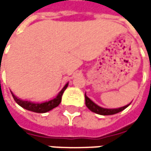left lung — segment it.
I'll return each mask as SVG.
<instances>
[{
  "label": "left lung",
  "instance_id": "left-lung-1",
  "mask_svg": "<svg viewBox=\"0 0 151 151\" xmlns=\"http://www.w3.org/2000/svg\"><path fill=\"white\" fill-rule=\"evenodd\" d=\"M85 104L90 111H91L92 112H95L97 114H101V115H113V114L119 113L120 111H122L123 109H125L129 105H129H126L121 108H118V109H104V108H101L100 106H98L97 104H95L91 99H89L86 96V94H85Z\"/></svg>",
  "mask_w": 151,
  "mask_h": 151
}]
</instances>
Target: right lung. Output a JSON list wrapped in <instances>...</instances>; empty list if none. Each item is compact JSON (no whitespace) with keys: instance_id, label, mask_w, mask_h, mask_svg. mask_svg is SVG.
Returning <instances> with one entry per match:
<instances>
[{"instance_id":"1","label":"right lung","mask_w":151,"mask_h":151,"mask_svg":"<svg viewBox=\"0 0 151 151\" xmlns=\"http://www.w3.org/2000/svg\"><path fill=\"white\" fill-rule=\"evenodd\" d=\"M67 87H68V83L63 87V89L59 92V94L57 95L56 98H54L53 100H51V101H45L42 103H34V102L27 101H22V100L18 99L13 94H12V97L14 99V101L23 109L33 111V112H37V113H45L60 105V103L61 101V96H62L63 92H64V91L67 89Z\"/></svg>"}]
</instances>
